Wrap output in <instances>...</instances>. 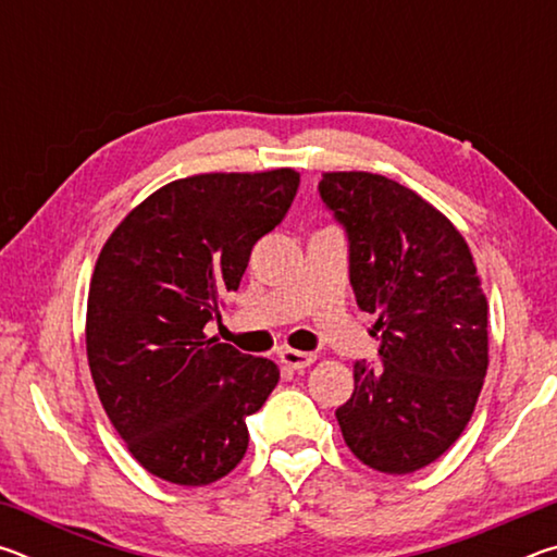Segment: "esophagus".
<instances>
[{
    "label": "esophagus",
    "mask_w": 557,
    "mask_h": 557,
    "mask_svg": "<svg viewBox=\"0 0 557 557\" xmlns=\"http://www.w3.org/2000/svg\"><path fill=\"white\" fill-rule=\"evenodd\" d=\"M280 361L292 371H301L307 369V366H312L317 361V356L307 351H295V348H285V351H280Z\"/></svg>",
    "instance_id": "obj_1"
}]
</instances>
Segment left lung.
<instances>
[{"label":"left lung","instance_id":"left-lung-1","mask_svg":"<svg viewBox=\"0 0 557 557\" xmlns=\"http://www.w3.org/2000/svg\"><path fill=\"white\" fill-rule=\"evenodd\" d=\"M322 201L348 235L356 305L379 314L381 363H354L336 410L348 449L410 474L455 445L488 369V305L467 240L412 188L371 172H326Z\"/></svg>","mask_w":557,"mask_h":557}]
</instances>
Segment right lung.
<instances>
[{
    "instance_id": "add662e5",
    "label": "right lung",
    "mask_w": 557,
    "mask_h": 557,
    "mask_svg": "<svg viewBox=\"0 0 557 557\" xmlns=\"http://www.w3.org/2000/svg\"><path fill=\"white\" fill-rule=\"evenodd\" d=\"M295 169L196 174L157 188L102 245L86 348L112 428L149 474L206 486L240 465L245 418L280 381L270 358L209 338L250 250L285 219Z\"/></svg>"
}]
</instances>
